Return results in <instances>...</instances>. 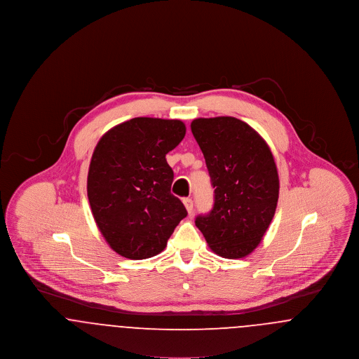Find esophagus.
Instances as JSON below:
<instances>
[{
    "instance_id": "34e87169",
    "label": "esophagus",
    "mask_w": 359,
    "mask_h": 359,
    "mask_svg": "<svg viewBox=\"0 0 359 359\" xmlns=\"http://www.w3.org/2000/svg\"><path fill=\"white\" fill-rule=\"evenodd\" d=\"M183 203H184L186 208H187L188 214L191 215V214L194 212V202H192V199L184 198V199H183Z\"/></svg>"
}]
</instances>
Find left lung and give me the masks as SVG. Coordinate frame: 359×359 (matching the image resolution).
Instances as JSON below:
<instances>
[{"instance_id": "8db88e82", "label": "left lung", "mask_w": 359, "mask_h": 359, "mask_svg": "<svg viewBox=\"0 0 359 359\" xmlns=\"http://www.w3.org/2000/svg\"><path fill=\"white\" fill-rule=\"evenodd\" d=\"M191 130L215 188L212 210L198 215L195 224L218 256L246 257L261 242L277 207L273 154L252 126L234 117L196 118Z\"/></svg>"}]
</instances>
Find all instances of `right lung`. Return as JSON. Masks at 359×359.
Returning a JSON list of instances; mask_svg holds the SVG:
<instances>
[{"mask_svg":"<svg viewBox=\"0 0 359 359\" xmlns=\"http://www.w3.org/2000/svg\"><path fill=\"white\" fill-rule=\"evenodd\" d=\"M186 136L180 120L137 117L106 132L87 175L93 217L120 256L145 259L161 253L187 210L171 194L165 154Z\"/></svg>","mask_w":359,"mask_h":359,"instance_id":"obj_1","label":"right lung"}]
</instances>
